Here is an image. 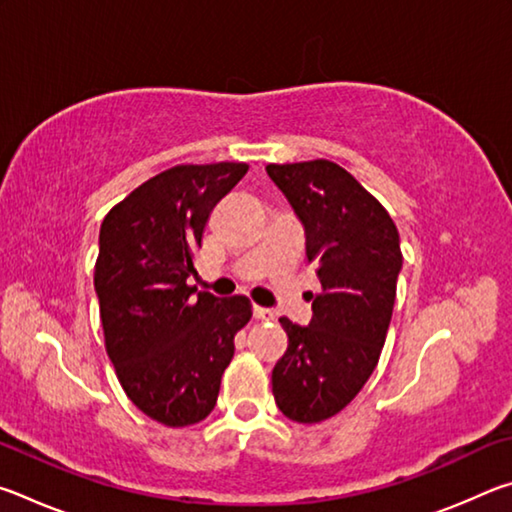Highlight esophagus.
I'll return each mask as SVG.
<instances>
[{"label":"esophagus","mask_w":512,"mask_h":512,"mask_svg":"<svg viewBox=\"0 0 512 512\" xmlns=\"http://www.w3.org/2000/svg\"><path fill=\"white\" fill-rule=\"evenodd\" d=\"M253 314H255V318H259V320H273V318H275V314H273L271 309L259 307V305L253 307Z\"/></svg>","instance_id":"esophagus-1"}]
</instances>
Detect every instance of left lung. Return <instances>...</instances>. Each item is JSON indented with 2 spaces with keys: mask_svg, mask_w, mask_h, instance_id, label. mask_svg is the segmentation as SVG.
Listing matches in <instances>:
<instances>
[{
  "mask_svg": "<svg viewBox=\"0 0 512 512\" xmlns=\"http://www.w3.org/2000/svg\"><path fill=\"white\" fill-rule=\"evenodd\" d=\"M307 232L320 291L307 327L280 325L289 348L273 368V397L293 422L316 424L348 406L375 370L391 325L400 232L391 214L332 160L266 164Z\"/></svg>",
  "mask_w": 512,
  "mask_h": 512,
  "instance_id": "1",
  "label": "left lung"
}]
</instances>
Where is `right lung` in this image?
Segmentation results:
<instances>
[{
  "mask_svg": "<svg viewBox=\"0 0 512 512\" xmlns=\"http://www.w3.org/2000/svg\"><path fill=\"white\" fill-rule=\"evenodd\" d=\"M246 162L176 164L106 214L94 289L106 352L137 409L167 427L212 413L235 334L253 316L246 296L189 284L207 216L246 176Z\"/></svg>",
  "mask_w": 512,
  "mask_h": 512,
  "instance_id": "add662e5",
  "label": "right lung"
}]
</instances>
